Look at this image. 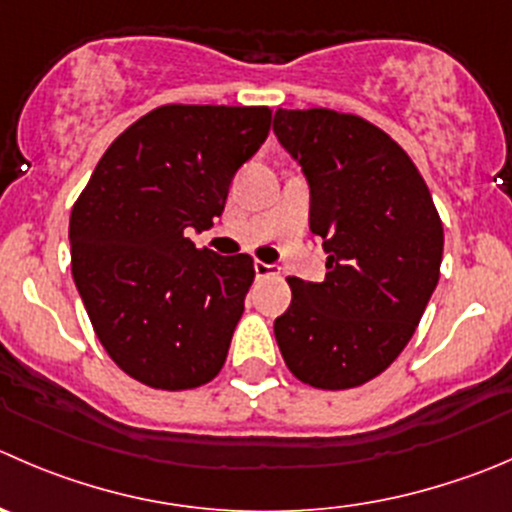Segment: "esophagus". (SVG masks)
<instances>
[{
	"label": "esophagus",
	"instance_id": "obj_1",
	"mask_svg": "<svg viewBox=\"0 0 512 512\" xmlns=\"http://www.w3.org/2000/svg\"><path fill=\"white\" fill-rule=\"evenodd\" d=\"M275 265H267V262H262V260H257L255 262V275L257 277H267V275H275Z\"/></svg>",
	"mask_w": 512,
	"mask_h": 512
}]
</instances>
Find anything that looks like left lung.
<instances>
[{"label": "left lung", "instance_id": "1", "mask_svg": "<svg viewBox=\"0 0 512 512\" xmlns=\"http://www.w3.org/2000/svg\"><path fill=\"white\" fill-rule=\"evenodd\" d=\"M277 140L310 182L325 280L287 277L275 320L285 365L317 390L360 388L413 337L440 277L443 222L408 152L350 112L277 109Z\"/></svg>", "mask_w": 512, "mask_h": 512}]
</instances>
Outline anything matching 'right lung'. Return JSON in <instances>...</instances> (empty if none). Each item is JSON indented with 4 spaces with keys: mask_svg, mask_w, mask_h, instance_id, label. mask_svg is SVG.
I'll list each match as a JSON object with an SVG mask.
<instances>
[{
    "mask_svg": "<svg viewBox=\"0 0 512 512\" xmlns=\"http://www.w3.org/2000/svg\"><path fill=\"white\" fill-rule=\"evenodd\" d=\"M270 107L162 104L102 155L69 215L72 277L114 365L155 390L200 388L222 370L255 280L250 255L197 250Z\"/></svg>",
    "mask_w": 512,
    "mask_h": 512,
    "instance_id": "add662e5",
    "label": "right lung"
}]
</instances>
